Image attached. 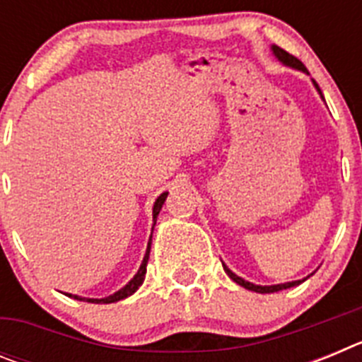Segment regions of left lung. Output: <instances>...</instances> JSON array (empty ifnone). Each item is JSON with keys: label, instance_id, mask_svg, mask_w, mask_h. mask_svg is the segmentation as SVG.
I'll return each instance as SVG.
<instances>
[{"label": "left lung", "instance_id": "obj_1", "mask_svg": "<svg viewBox=\"0 0 362 362\" xmlns=\"http://www.w3.org/2000/svg\"><path fill=\"white\" fill-rule=\"evenodd\" d=\"M272 50H274V54H276V56H277V59H279V62H283L284 65L293 66V69H297V70H303V72H308V70H306V66L303 65V63H300L299 59H297L296 56H292V54H288V52H286V50L279 49V47H276V45H274V47H272ZM313 85H315V88H317V90H319L317 83L313 81ZM319 94H321V90H319ZM223 268H225V272H226V274H228V277H230V279H232V281H235V283H238V284H241L243 288H246V290H252V292H259V293H272V292H279V290L292 288V286H296V284H299V283H300V281H292V283H284V284H274V286H259V284L248 283V281H245V279H241V277H239V276H235V274H233V272H230L228 268L225 267V264H223ZM303 281H305V279H303Z\"/></svg>", "mask_w": 362, "mask_h": 362}]
</instances>
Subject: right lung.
<instances>
[{"mask_svg":"<svg viewBox=\"0 0 362 362\" xmlns=\"http://www.w3.org/2000/svg\"><path fill=\"white\" fill-rule=\"evenodd\" d=\"M166 196H168V192H163L161 196L156 199V203H153V225H156V219H158L159 216V210H161L163 203H165ZM150 241H152V238H150ZM148 241V248H146V254H145V259H143L141 267H139V270H137V274L134 276V279L130 281L124 288H121L119 292H116L114 296H108L105 297V299H85V297H78V296H72V293H66L69 297H74V299H79V300H86V303H103V305H108V303H116V300H121L124 299V297L132 296L134 292H136L139 286L143 284V281H145V274H146V264H148V255H150V245L152 243Z\"/></svg>","mask_w":362,"mask_h":362,"instance_id":"obj_1","label":"right lung"}]
</instances>
